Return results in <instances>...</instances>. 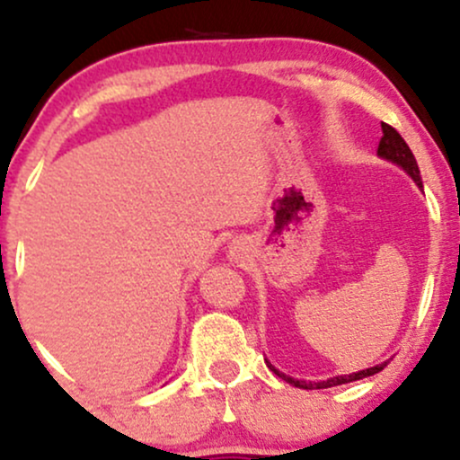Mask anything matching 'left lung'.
Segmentation results:
<instances>
[{
  "label": "left lung",
  "instance_id": "1",
  "mask_svg": "<svg viewBox=\"0 0 460 460\" xmlns=\"http://www.w3.org/2000/svg\"><path fill=\"white\" fill-rule=\"evenodd\" d=\"M382 133H384V136H382V140H379L377 155L382 157V160H388V162H393V164L402 166V169L406 171L410 177H412L414 184H417L419 189H423L421 172H419L417 160H414L412 151H410V146L406 145V140H403V137L399 136V133L394 131L393 127L386 125V122H382ZM265 364H268L270 370H274V375H279L280 379H285V382L291 384V386L305 388V390H318V388L340 386V384L358 382V379L370 377V375H375V373H379V370H384V367H386L388 362H382V364H377V367H370L367 370H358V373H350V375H335V377L324 379V382H305V379H294V377H289V375L280 373V370L276 368V367H271L268 359H265Z\"/></svg>",
  "mask_w": 460,
  "mask_h": 460
}]
</instances>
